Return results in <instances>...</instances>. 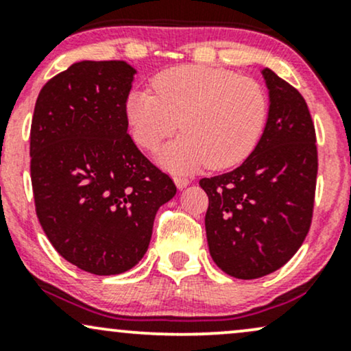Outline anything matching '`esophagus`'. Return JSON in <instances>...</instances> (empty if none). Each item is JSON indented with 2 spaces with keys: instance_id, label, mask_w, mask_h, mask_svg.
Masks as SVG:
<instances>
[{
  "instance_id": "1",
  "label": "esophagus",
  "mask_w": 351,
  "mask_h": 351,
  "mask_svg": "<svg viewBox=\"0 0 351 351\" xmlns=\"http://www.w3.org/2000/svg\"><path fill=\"white\" fill-rule=\"evenodd\" d=\"M173 180H175V183H176V186L178 188H184V186H188L189 184V180L188 176H184L183 173H175V175H173Z\"/></svg>"
}]
</instances>
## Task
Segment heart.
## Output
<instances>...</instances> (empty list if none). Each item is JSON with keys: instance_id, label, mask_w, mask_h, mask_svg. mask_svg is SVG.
<instances>
[{"instance_id": "1", "label": "heart", "mask_w": 351, "mask_h": 351, "mask_svg": "<svg viewBox=\"0 0 351 351\" xmlns=\"http://www.w3.org/2000/svg\"><path fill=\"white\" fill-rule=\"evenodd\" d=\"M147 88L130 92L125 115L134 140L156 150L181 127L183 135L167 147L162 162L173 170L208 163L229 168L244 162L264 134L269 99L251 77L219 67L178 66L160 72Z\"/></svg>"}]
</instances>
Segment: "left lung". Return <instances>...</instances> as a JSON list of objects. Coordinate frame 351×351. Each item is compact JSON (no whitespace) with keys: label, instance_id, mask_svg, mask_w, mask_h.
I'll return each instance as SVG.
<instances>
[{"label":"left lung","instance_id":"8db88e82","mask_svg":"<svg viewBox=\"0 0 351 351\" xmlns=\"http://www.w3.org/2000/svg\"><path fill=\"white\" fill-rule=\"evenodd\" d=\"M271 107L259 143L241 167L201 178L204 226L217 267L237 279L267 276L299 251L315 204V125L295 87L264 69Z\"/></svg>","mask_w":351,"mask_h":351}]
</instances>
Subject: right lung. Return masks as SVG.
<instances>
[{
    "label": "right lung",
    "instance_id": "obj_1",
    "mask_svg": "<svg viewBox=\"0 0 351 351\" xmlns=\"http://www.w3.org/2000/svg\"><path fill=\"white\" fill-rule=\"evenodd\" d=\"M134 74L123 60L72 64L44 84L31 122L39 223L67 263L95 276L138 264L156 211L176 193L127 132Z\"/></svg>",
    "mask_w": 351,
    "mask_h": 351
}]
</instances>
